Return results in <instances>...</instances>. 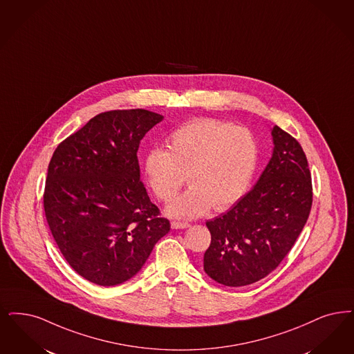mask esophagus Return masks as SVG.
<instances>
[{
    "instance_id": "34e87169",
    "label": "esophagus",
    "mask_w": 354,
    "mask_h": 354,
    "mask_svg": "<svg viewBox=\"0 0 354 354\" xmlns=\"http://www.w3.org/2000/svg\"><path fill=\"white\" fill-rule=\"evenodd\" d=\"M191 225L188 223H180V221H172L171 223V227L172 229H185V227H189Z\"/></svg>"
}]
</instances>
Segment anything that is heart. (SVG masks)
<instances>
[{"instance_id":"b5f03b06","label":"heart","mask_w":354,"mask_h":354,"mask_svg":"<svg viewBox=\"0 0 354 354\" xmlns=\"http://www.w3.org/2000/svg\"><path fill=\"white\" fill-rule=\"evenodd\" d=\"M167 147L147 154L145 172L153 194L163 203L175 198L188 178L191 187L167 208L179 218L236 204L246 194L258 163L252 131L214 118L185 122L171 133Z\"/></svg>"}]
</instances>
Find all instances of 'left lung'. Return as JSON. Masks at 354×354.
<instances>
[{
    "mask_svg": "<svg viewBox=\"0 0 354 354\" xmlns=\"http://www.w3.org/2000/svg\"><path fill=\"white\" fill-rule=\"evenodd\" d=\"M274 151L254 187L207 221L211 245L204 270L229 287L258 282L277 269L306 225L312 207L311 172L300 143L279 127Z\"/></svg>",
    "mask_w": 354,
    "mask_h": 354,
    "instance_id": "1",
    "label": "left lung"
}]
</instances>
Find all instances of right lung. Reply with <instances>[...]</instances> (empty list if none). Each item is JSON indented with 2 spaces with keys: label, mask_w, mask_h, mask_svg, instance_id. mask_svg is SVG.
I'll use <instances>...</instances> for the list:
<instances>
[{
  "label": "right lung",
  "mask_w": 354,
  "mask_h": 354,
  "mask_svg": "<svg viewBox=\"0 0 354 354\" xmlns=\"http://www.w3.org/2000/svg\"><path fill=\"white\" fill-rule=\"evenodd\" d=\"M163 120L145 109L109 111L57 145L48 165L43 207L60 253L99 286L134 277L170 232L140 179L137 151Z\"/></svg>",
  "instance_id": "1"
}]
</instances>
